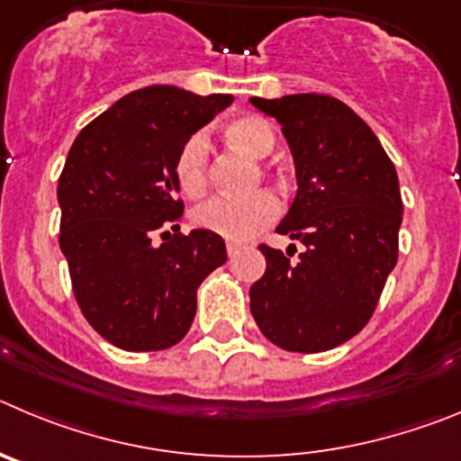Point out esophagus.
Instances as JSON below:
<instances>
[{
  "label": "esophagus",
  "mask_w": 461,
  "mask_h": 461,
  "mask_svg": "<svg viewBox=\"0 0 461 461\" xmlns=\"http://www.w3.org/2000/svg\"><path fill=\"white\" fill-rule=\"evenodd\" d=\"M240 248H243V243H240V240H227V252H230V257L236 255Z\"/></svg>",
  "instance_id": "obj_1"
}]
</instances>
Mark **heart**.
<instances>
[{
  "mask_svg": "<svg viewBox=\"0 0 461 461\" xmlns=\"http://www.w3.org/2000/svg\"><path fill=\"white\" fill-rule=\"evenodd\" d=\"M225 140L255 160H264L276 149V128L259 114H243L225 126ZM174 176L181 193L200 200L209 188V140L194 132L184 142L174 160ZM280 215V202L268 190H259L240 200L213 197L193 211V222L200 230L230 240H246L271 225Z\"/></svg>",
  "mask_w": 461,
  "mask_h": 461,
  "instance_id": "b5f03b06",
  "label": "heart"
}]
</instances>
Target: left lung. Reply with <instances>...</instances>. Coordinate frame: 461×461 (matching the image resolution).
Wrapping results in <instances>:
<instances>
[{"label":"left lung","mask_w":461,"mask_h":461,"mask_svg":"<svg viewBox=\"0 0 461 461\" xmlns=\"http://www.w3.org/2000/svg\"><path fill=\"white\" fill-rule=\"evenodd\" d=\"M276 117L296 165V197L277 234L303 243H261L267 273L250 287L257 326L280 349L319 354L370 321L397 264L400 181L372 128L323 94L250 98Z\"/></svg>","instance_id":"8db88e82"}]
</instances>
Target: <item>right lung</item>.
I'll return each instance as SVG.
<instances>
[{
    "mask_svg": "<svg viewBox=\"0 0 461 461\" xmlns=\"http://www.w3.org/2000/svg\"><path fill=\"white\" fill-rule=\"evenodd\" d=\"M231 101L144 86L86 123L70 147L57 185L59 248L82 314L119 349L160 351L181 342L197 287L227 261L218 234L179 231L184 202L176 200L174 160ZM156 230L168 236L160 247L150 243Z\"/></svg>",
    "mask_w": 461,
    "mask_h": 461,
    "instance_id": "1",
    "label": "right lung"
}]
</instances>
